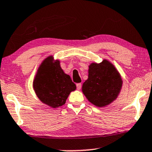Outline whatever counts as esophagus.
<instances>
[{"instance_id": "34e87169", "label": "esophagus", "mask_w": 152, "mask_h": 152, "mask_svg": "<svg viewBox=\"0 0 152 152\" xmlns=\"http://www.w3.org/2000/svg\"><path fill=\"white\" fill-rule=\"evenodd\" d=\"M81 83H77L76 84V88H77V90H80L81 88Z\"/></svg>"}]
</instances>
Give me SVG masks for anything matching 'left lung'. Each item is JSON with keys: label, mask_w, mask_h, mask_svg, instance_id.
Wrapping results in <instances>:
<instances>
[{"label": "left lung", "mask_w": 152, "mask_h": 152, "mask_svg": "<svg viewBox=\"0 0 152 152\" xmlns=\"http://www.w3.org/2000/svg\"><path fill=\"white\" fill-rule=\"evenodd\" d=\"M122 84V78L115 66L104 59L99 64L90 65L88 78L83 84L82 91L90 102L102 107L117 98Z\"/></svg>", "instance_id": "1"}]
</instances>
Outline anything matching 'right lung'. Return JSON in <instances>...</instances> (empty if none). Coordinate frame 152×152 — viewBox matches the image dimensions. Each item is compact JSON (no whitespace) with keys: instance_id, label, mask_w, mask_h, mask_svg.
I'll list each match as a JSON object with an SVG mask.
<instances>
[{"instance_id":"1","label":"right lung","mask_w":152,"mask_h":152,"mask_svg":"<svg viewBox=\"0 0 152 152\" xmlns=\"http://www.w3.org/2000/svg\"><path fill=\"white\" fill-rule=\"evenodd\" d=\"M34 91L42 102L53 108L64 105L71 92L76 86L64 72L59 60L53 56L45 58L40 65L33 82Z\"/></svg>"}]
</instances>
